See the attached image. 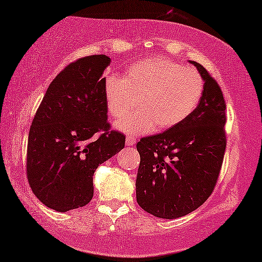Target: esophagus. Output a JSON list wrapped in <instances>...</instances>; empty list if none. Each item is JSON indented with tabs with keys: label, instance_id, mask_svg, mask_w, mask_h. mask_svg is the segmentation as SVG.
<instances>
[{
	"label": "esophagus",
	"instance_id": "1",
	"mask_svg": "<svg viewBox=\"0 0 262 262\" xmlns=\"http://www.w3.org/2000/svg\"><path fill=\"white\" fill-rule=\"evenodd\" d=\"M125 144H126V146H134V145L136 144V138H135V137H131V136H126Z\"/></svg>",
	"mask_w": 262,
	"mask_h": 262
}]
</instances>
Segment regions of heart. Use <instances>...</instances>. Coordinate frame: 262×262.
Segmentation results:
<instances>
[{
	"instance_id": "obj_1",
	"label": "heart",
	"mask_w": 262,
	"mask_h": 262,
	"mask_svg": "<svg viewBox=\"0 0 262 262\" xmlns=\"http://www.w3.org/2000/svg\"><path fill=\"white\" fill-rule=\"evenodd\" d=\"M203 91L204 80L198 71L159 56L130 64L122 77L107 75L104 78L106 107L112 118H125L138 104L134 116L117 124L119 130L135 135L179 125L198 106Z\"/></svg>"
}]
</instances>
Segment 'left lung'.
<instances>
[{
    "mask_svg": "<svg viewBox=\"0 0 262 262\" xmlns=\"http://www.w3.org/2000/svg\"><path fill=\"white\" fill-rule=\"evenodd\" d=\"M204 79L198 106L183 123L137 144V203L145 212L176 219L201 206L214 190L226 150V104L216 80L191 61Z\"/></svg>",
    "mask_w": 262,
    "mask_h": 262,
    "instance_id": "obj_1",
    "label": "left lung"
}]
</instances>
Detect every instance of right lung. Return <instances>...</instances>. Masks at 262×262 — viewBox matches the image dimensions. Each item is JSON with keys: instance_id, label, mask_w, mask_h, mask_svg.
Instances as JSON below:
<instances>
[{"instance_id": "obj_1", "label": "right lung", "mask_w": 262, "mask_h": 262, "mask_svg": "<svg viewBox=\"0 0 262 262\" xmlns=\"http://www.w3.org/2000/svg\"><path fill=\"white\" fill-rule=\"evenodd\" d=\"M110 62L105 55H92L64 68L31 123L28 182L38 200L55 211L89 204L96 168L125 145V136L110 131L107 122L103 74Z\"/></svg>"}]
</instances>
